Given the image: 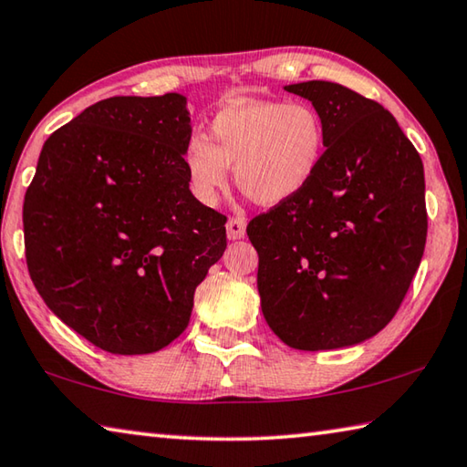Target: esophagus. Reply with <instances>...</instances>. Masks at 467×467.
I'll use <instances>...</instances> for the list:
<instances>
[{
    "instance_id": "obj_1",
    "label": "esophagus",
    "mask_w": 467,
    "mask_h": 467,
    "mask_svg": "<svg viewBox=\"0 0 467 467\" xmlns=\"http://www.w3.org/2000/svg\"><path fill=\"white\" fill-rule=\"evenodd\" d=\"M226 234H228V239H231V241L243 239V236L247 234V220L241 218V216L228 218V223H226Z\"/></svg>"
}]
</instances>
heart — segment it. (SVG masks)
Listing matches in <instances>:
<instances>
[{"mask_svg":"<svg viewBox=\"0 0 467 467\" xmlns=\"http://www.w3.org/2000/svg\"><path fill=\"white\" fill-rule=\"evenodd\" d=\"M325 150V122L312 106L244 99L218 109L206 137L193 134L183 149V167L202 204H216L233 165L243 193L261 206H277L308 188Z\"/></svg>","mask_w":467,"mask_h":467,"instance_id":"b5f03b06","label":"heart"}]
</instances>
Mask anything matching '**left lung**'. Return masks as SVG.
Wrapping results in <instances>:
<instances>
[{
  "instance_id": "1",
  "label": "left lung",
  "mask_w": 467,
  "mask_h": 467,
  "mask_svg": "<svg viewBox=\"0 0 467 467\" xmlns=\"http://www.w3.org/2000/svg\"><path fill=\"white\" fill-rule=\"evenodd\" d=\"M285 91L312 101L327 150L294 200L247 226L269 328L302 351L378 335L400 308L427 243L425 171L396 118L330 81Z\"/></svg>"
}]
</instances>
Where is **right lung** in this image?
<instances>
[{
	"label": "right lung",
	"instance_id": "obj_1",
	"mask_svg": "<svg viewBox=\"0 0 467 467\" xmlns=\"http://www.w3.org/2000/svg\"><path fill=\"white\" fill-rule=\"evenodd\" d=\"M188 99L118 96L47 139L24 198L34 285L75 333L116 355L163 349L226 249V216L190 192Z\"/></svg>",
	"mask_w": 467,
	"mask_h": 467
}]
</instances>
